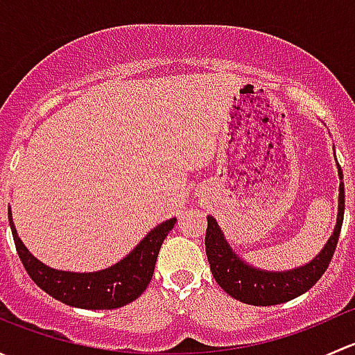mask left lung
Wrapping results in <instances>:
<instances>
[{
  "instance_id": "left-lung-1",
  "label": "left lung",
  "mask_w": 355,
  "mask_h": 355,
  "mask_svg": "<svg viewBox=\"0 0 355 355\" xmlns=\"http://www.w3.org/2000/svg\"><path fill=\"white\" fill-rule=\"evenodd\" d=\"M336 168L340 178L336 225L321 252L302 266L285 271H268L252 266L232 249L216 218L207 216L206 256L214 280L228 295L250 306H277L302 295L323 277L336 249L343 223V211H345L343 173L338 163Z\"/></svg>"
}]
</instances>
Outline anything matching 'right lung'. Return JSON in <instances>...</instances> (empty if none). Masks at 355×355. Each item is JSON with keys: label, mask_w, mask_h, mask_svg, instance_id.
Returning a JSON list of instances; mask_svg holds the SVG:
<instances>
[{"label": "right lung", "mask_w": 355, "mask_h": 355, "mask_svg": "<svg viewBox=\"0 0 355 355\" xmlns=\"http://www.w3.org/2000/svg\"><path fill=\"white\" fill-rule=\"evenodd\" d=\"M8 221L20 261L27 270L28 277L35 282L39 288L49 293L53 299L71 307L116 309L137 299L149 285L155 273L157 252L166 235L175 227L177 218H170L153 228L116 264H111L106 270L91 271V273H75V271H62L46 266L37 257L32 256L31 250L20 241L15 223H13L12 209H8Z\"/></svg>", "instance_id": "add662e5"}]
</instances>
